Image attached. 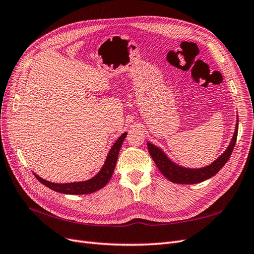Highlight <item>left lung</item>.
Returning <instances> with one entry per match:
<instances>
[{
	"mask_svg": "<svg viewBox=\"0 0 254 254\" xmlns=\"http://www.w3.org/2000/svg\"><path fill=\"white\" fill-rule=\"evenodd\" d=\"M237 131L238 122L236 123L235 132L233 134L231 143H230L229 147L226 149V151L222 153L218 159H216V161H214L212 164L202 168H187L179 166L178 164L174 163L171 159H168L165 153L160 148H158L157 146L148 142L147 147L152 160L155 161L157 167L159 168V171L162 173L168 180L179 184H194L211 178L214 175H216L221 170L222 166L227 163L229 158L231 157V153L236 143Z\"/></svg>",
	"mask_w": 254,
	"mask_h": 254,
	"instance_id": "left-lung-1",
	"label": "left lung"
}]
</instances>
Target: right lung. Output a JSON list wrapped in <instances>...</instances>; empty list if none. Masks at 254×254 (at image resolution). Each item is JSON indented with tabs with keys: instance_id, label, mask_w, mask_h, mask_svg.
I'll return each instance as SVG.
<instances>
[{
	"instance_id": "obj_1",
	"label": "right lung",
	"mask_w": 254,
	"mask_h": 254,
	"mask_svg": "<svg viewBox=\"0 0 254 254\" xmlns=\"http://www.w3.org/2000/svg\"><path fill=\"white\" fill-rule=\"evenodd\" d=\"M126 135H127V132L123 133L117 140V142L113 144L112 148L108 153V156H107V159L105 161V164L102 167V170L90 180L81 181V182H72V183H54V182H50L40 178V177L36 174L34 175L38 180H39L42 184H44L45 187H48L55 191H58V193L71 194V195H83V194L94 193V191L101 190L109 182L110 178L112 177V174L114 172L115 164H117L118 156H119L120 149L122 147L123 141L125 140Z\"/></svg>"
}]
</instances>
